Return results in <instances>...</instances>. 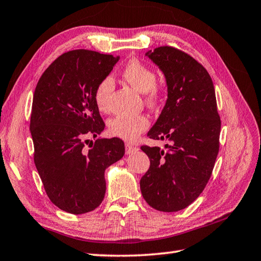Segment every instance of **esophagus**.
Masks as SVG:
<instances>
[{
    "label": "esophagus",
    "mask_w": 261,
    "mask_h": 261,
    "mask_svg": "<svg viewBox=\"0 0 261 261\" xmlns=\"http://www.w3.org/2000/svg\"><path fill=\"white\" fill-rule=\"evenodd\" d=\"M138 150H139V149H138L135 146L129 145V143H126V145H125V153L126 154H131V153H134V152H136Z\"/></svg>",
    "instance_id": "34e87169"
}]
</instances>
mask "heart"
I'll list each match as a JSON object with an SVG mask.
<instances>
[{"mask_svg":"<svg viewBox=\"0 0 261 261\" xmlns=\"http://www.w3.org/2000/svg\"><path fill=\"white\" fill-rule=\"evenodd\" d=\"M123 79L141 94H146V102L157 104L162 97V92L156 86L157 77L154 71L137 59L131 60L122 73ZM114 90V83L111 77H105L98 83L94 93V101L101 112L110 111V98ZM149 126L146 115H116L109 122V132L113 137L125 141H135Z\"/></svg>","mask_w":261,"mask_h":261,"instance_id":"b5f03b06","label":"heart"}]
</instances>
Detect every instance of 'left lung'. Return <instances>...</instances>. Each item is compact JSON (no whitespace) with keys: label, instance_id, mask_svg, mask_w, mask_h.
I'll return each instance as SVG.
<instances>
[{"label":"left lung","instance_id":"8db88e82","mask_svg":"<svg viewBox=\"0 0 261 261\" xmlns=\"http://www.w3.org/2000/svg\"><path fill=\"white\" fill-rule=\"evenodd\" d=\"M145 56L162 70L167 101L148 137L170 145L141 147L150 168L140 180L143 198L163 212H177L199 196L219 152L221 121L211 76L190 55L173 47L148 50Z\"/></svg>","mask_w":261,"mask_h":261}]
</instances>
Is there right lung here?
<instances>
[{
	"instance_id": "add662e5",
	"label": "right lung",
	"mask_w": 261,
	"mask_h": 261,
	"mask_svg": "<svg viewBox=\"0 0 261 261\" xmlns=\"http://www.w3.org/2000/svg\"><path fill=\"white\" fill-rule=\"evenodd\" d=\"M120 57L92 50L59 56L45 70L33 94L30 132L35 164L50 201L71 214L91 212L102 203L104 173L124 154L119 138L101 135L105 124L94 101L98 83Z\"/></svg>"
}]
</instances>
